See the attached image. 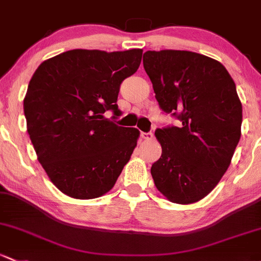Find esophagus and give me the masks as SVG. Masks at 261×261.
<instances>
[{"mask_svg":"<svg viewBox=\"0 0 261 261\" xmlns=\"http://www.w3.org/2000/svg\"><path fill=\"white\" fill-rule=\"evenodd\" d=\"M140 136H141V139L144 140H151L152 139V133H141L140 134Z\"/></svg>","mask_w":261,"mask_h":261,"instance_id":"1","label":"esophagus"}]
</instances>
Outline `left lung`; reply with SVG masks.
Instances as JSON below:
<instances>
[{
	"label": "left lung",
	"instance_id": "8db88e82",
	"mask_svg": "<svg viewBox=\"0 0 261 261\" xmlns=\"http://www.w3.org/2000/svg\"><path fill=\"white\" fill-rule=\"evenodd\" d=\"M142 62L160 109L180 120L156 128L163 152L153 182L171 202L193 204L218 185L240 140L237 86L220 62L196 52L146 51Z\"/></svg>",
	"mask_w": 261,
	"mask_h": 261
}]
</instances>
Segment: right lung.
<instances>
[{
  "instance_id": "obj_1",
  "label": "right lung",
  "mask_w": 261,
  "mask_h": 261,
  "mask_svg": "<svg viewBox=\"0 0 261 261\" xmlns=\"http://www.w3.org/2000/svg\"><path fill=\"white\" fill-rule=\"evenodd\" d=\"M142 50H71L46 60L27 87V133L60 191L95 199L114 188L138 144L139 130L117 126L120 85L138 71Z\"/></svg>"
}]
</instances>
